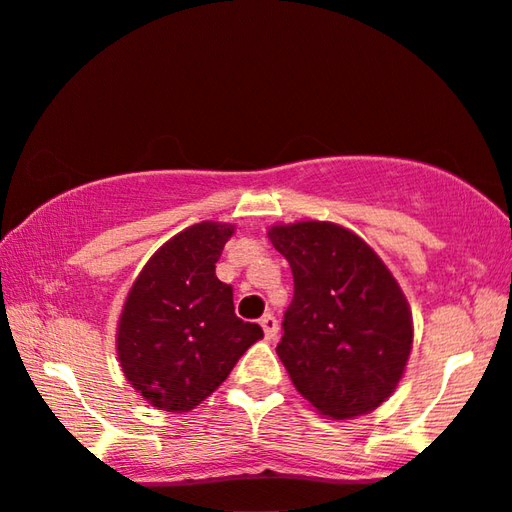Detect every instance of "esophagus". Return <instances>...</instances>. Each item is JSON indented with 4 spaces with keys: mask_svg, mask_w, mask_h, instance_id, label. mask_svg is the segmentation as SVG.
Segmentation results:
<instances>
[{
    "mask_svg": "<svg viewBox=\"0 0 512 512\" xmlns=\"http://www.w3.org/2000/svg\"><path fill=\"white\" fill-rule=\"evenodd\" d=\"M261 326H263L267 340H274L276 333H279V320H276V317H274L272 313H265V315L261 317Z\"/></svg>",
    "mask_w": 512,
    "mask_h": 512,
    "instance_id": "esophagus-1",
    "label": "esophagus"
}]
</instances>
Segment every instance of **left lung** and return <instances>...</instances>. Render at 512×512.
Segmentation results:
<instances>
[{
  "instance_id": "left-lung-1",
  "label": "left lung",
  "mask_w": 512,
  "mask_h": 512,
  "mask_svg": "<svg viewBox=\"0 0 512 512\" xmlns=\"http://www.w3.org/2000/svg\"><path fill=\"white\" fill-rule=\"evenodd\" d=\"M295 295L276 345L299 395L349 420L383 404L404 374L413 322L404 292L356 233L329 222L274 226Z\"/></svg>"
}]
</instances>
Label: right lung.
I'll return each mask as SVG.
<instances>
[{"label": "right lung", "instance_id": "1", "mask_svg": "<svg viewBox=\"0 0 512 512\" xmlns=\"http://www.w3.org/2000/svg\"><path fill=\"white\" fill-rule=\"evenodd\" d=\"M229 224L201 222L149 258L117 329L122 372L149 404L186 413L220 388L238 358L263 338L233 308V288L215 276Z\"/></svg>", "mask_w": 512, "mask_h": 512}]
</instances>
